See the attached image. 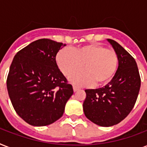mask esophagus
Segmentation results:
<instances>
[{
    "mask_svg": "<svg viewBox=\"0 0 147 147\" xmlns=\"http://www.w3.org/2000/svg\"><path fill=\"white\" fill-rule=\"evenodd\" d=\"M80 89V88L77 87L76 85H73V91L74 92H76V91H78V90Z\"/></svg>",
    "mask_w": 147,
    "mask_h": 147,
    "instance_id": "esophagus-1",
    "label": "esophagus"
}]
</instances>
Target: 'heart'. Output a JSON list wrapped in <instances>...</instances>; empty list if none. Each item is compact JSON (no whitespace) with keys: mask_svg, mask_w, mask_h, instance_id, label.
I'll list each match as a JSON object with an SVG mask.
<instances>
[{"mask_svg":"<svg viewBox=\"0 0 147 147\" xmlns=\"http://www.w3.org/2000/svg\"><path fill=\"white\" fill-rule=\"evenodd\" d=\"M55 60L60 70L67 76L78 71L83 65L85 70L70 78L72 82L80 85L108 82L118 66V56L115 51L96 43L82 46L73 51L63 48L58 52Z\"/></svg>","mask_w":147,"mask_h":147,"instance_id":"b5f03b06","label":"heart"}]
</instances>
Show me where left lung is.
Segmentation results:
<instances>
[{"label":"left lung","mask_w":147,"mask_h":147,"mask_svg":"<svg viewBox=\"0 0 147 147\" xmlns=\"http://www.w3.org/2000/svg\"><path fill=\"white\" fill-rule=\"evenodd\" d=\"M107 41L118 56V68L107 85L86 89L83 111L88 120L101 127H111L123 121L134 106L140 88L137 62L118 42Z\"/></svg>","instance_id":"obj_1"}]
</instances>
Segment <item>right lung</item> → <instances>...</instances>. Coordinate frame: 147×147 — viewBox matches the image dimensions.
I'll list each match as a JSON object with an SVG mask.
<instances>
[{
	"mask_svg": "<svg viewBox=\"0 0 147 147\" xmlns=\"http://www.w3.org/2000/svg\"><path fill=\"white\" fill-rule=\"evenodd\" d=\"M65 46L49 39L36 40L19 51L10 65L8 94L15 111L30 125L47 126L59 120L73 94L55 60Z\"/></svg>",
	"mask_w": 147,
	"mask_h": 147,
	"instance_id": "obj_1",
	"label": "right lung"
}]
</instances>
